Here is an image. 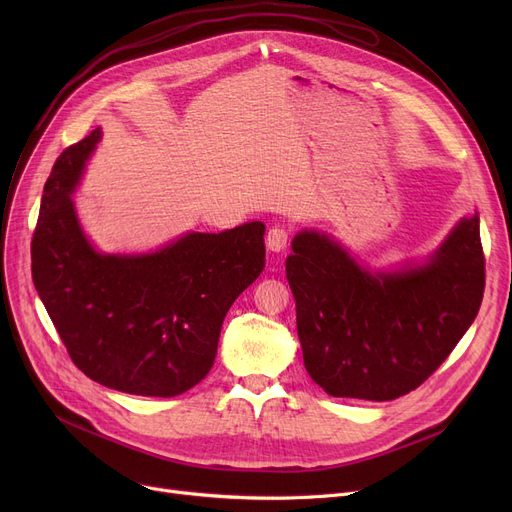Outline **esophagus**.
<instances>
[{
	"mask_svg": "<svg viewBox=\"0 0 512 512\" xmlns=\"http://www.w3.org/2000/svg\"><path fill=\"white\" fill-rule=\"evenodd\" d=\"M265 245H267V249L274 251V253L284 251L286 245H288V230L284 226H272L270 230H267Z\"/></svg>",
	"mask_w": 512,
	"mask_h": 512,
	"instance_id": "34e87169",
	"label": "esophagus"
}]
</instances>
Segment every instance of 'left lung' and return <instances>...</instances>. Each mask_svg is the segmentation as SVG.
Here are the masks:
<instances>
[{"label":"left lung","mask_w":512,"mask_h":512,"mask_svg":"<svg viewBox=\"0 0 512 512\" xmlns=\"http://www.w3.org/2000/svg\"><path fill=\"white\" fill-rule=\"evenodd\" d=\"M286 278L311 380L338 398L394 400L473 324L486 286L479 218H463L427 261L392 272H371L328 234L303 230Z\"/></svg>","instance_id":"8db88e82"}]
</instances>
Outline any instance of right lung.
<instances>
[{"label": "right lung", "mask_w": 512, "mask_h": 512, "mask_svg": "<svg viewBox=\"0 0 512 512\" xmlns=\"http://www.w3.org/2000/svg\"><path fill=\"white\" fill-rule=\"evenodd\" d=\"M99 141L97 128L53 164L31 245L33 282L87 378L126 394L178 396L209 373L228 309L263 272L265 224L188 232L143 255L99 253L70 199Z\"/></svg>", "instance_id": "1"}]
</instances>
